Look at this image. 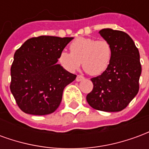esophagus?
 <instances>
[{
	"label": "esophagus",
	"instance_id": "1",
	"mask_svg": "<svg viewBox=\"0 0 149 149\" xmlns=\"http://www.w3.org/2000/svg\"><path fill=\"white\" fill-rule=\"evenodd\" d=\"M84 79V77L83 76H81V75H77V77L76 78V81H83Z\"/></svg>",
	"mask_w": 149,
	"mask_h": 149
}]
</instances>
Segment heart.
Segmentation results:
<instances>
[{
  "mask_svg": "<svg viewBox=\"0 0 149 149\" xmlns=\"http://www.w3.org/2000/svg\"><path fill=\"white\" fill-rule=\"evenodd\" d=\"M70 52H62L59 61L69 72L77 70L82 66L88 74L97 76L106 70L112 57L110 43L104 39L80 37L69 46Z\"/></svg>",
  "mask_w": 149,
  "mask_h": 149,
  "instance_id": "1",
  "label": "heart"
}]
</instances>
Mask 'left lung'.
Returning <instances> with one entry per match:
<instances>
[{
    "instance_id": "obj_1",
    "label": "left lung",
    "mask_w": 149,
    "mask_h": 149,
    "mask_svg": "<svg viewBox=\"0 0 149 149\" xmlns=\"http://www.w3.org/2000/svg\"><path fill=\"white\" fill-rule=\"evenodd\" d=\"M99 33L112 46V61L101 75L91 79L93 88L86 100L94 109L119 112L138 93L141 74L140 53L134 41L125 32L104 29Z\"/></svg>"
}]
</instances>
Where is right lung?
<instances>
[{
  "instance_id": "add662e5",
  "label": "right lung",
  "mask_w": 149,
  "mask_h": 149,
  "mask_svg": "<svg viewBox=\"0 0 149 149\" xmlns=\"http://www.w3.org/2000/svg\"><path fill=\"white\" fill-rule=\"evenodd\" d=\"M72 39L33 37L16 51L11 66L10 90L23 112L48 115L58 108L64 88L77 77L56 64L60 54Z\"/></svg>"
}]
</instances>
